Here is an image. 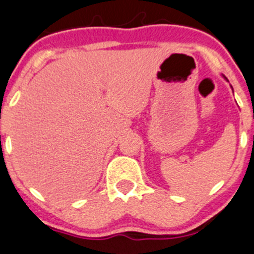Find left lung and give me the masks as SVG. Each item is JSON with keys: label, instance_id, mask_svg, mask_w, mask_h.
Masks as SVG:
<instances>
[{"label": "left lung", "instance_id": "8db88e82", "mask_svg": "<svg viewBox=\"0 0 254 254\" xmlns=\"http://www.w3.org/2000/svg\"><path fill=\"white\" fill-rule=\"evenodd\" d=\"M225 79H226V77H225Z\"/></svg>", "mask_w": 254, "mask_h": 254}]
</instances>
